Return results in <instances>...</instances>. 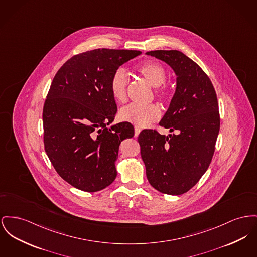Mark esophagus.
Masks as SVG:
<instances>
[{
	"instance_id": "1",
	"label": "esophagus",
	"mask_w": 257,
	"mask_h": 257,
	"mask_svg": "<svg viewBox=\"0 0 257 257\" xmlns=\"http://www.w3.org/2000/svg\"><path fill=\"white\" fill-rule=\"evenodd\" d=\"M141 128L140 127H138V126H135V137L138 136L139 134H140V132H141Z\"/></svg>"
}]
</instances>
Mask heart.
Here are the masks:
<instances>
[{
	"label": "heart",
	"instance_id": "1",
	"mask_svg": "<svg viewBox=\"0 0 257 257\" xmlns=\"http://www.w3.org/2000/svg\"><path fill=\"white\" fill-rule=\"evenodd\" d=\"M137 72L143 76L152 87L154 97L160 101H166L169 91L164 84L167 79L165 68L158 62L148 61L137 67ZM128 77L124 69L118 68L109 79V90L112 98L119 103H124L127 99ZM121 120L132 123L138 127H147L160 117V109L156 105L140 106L130 104L123 106L119 111Z\"/></svg>",
	"mask_w": 257,
	"mask_h": 257
}]
</instances>
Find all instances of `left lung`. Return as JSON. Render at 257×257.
Listing matches in <instances>:
<instances>
[{"label":"left lung","mask_w":257,"mask_h":257,"mask_svg":"<svg viewBox=\"0 0 257 257\" xmlns=\"http://www.w3.org/2000/svg\"><path fill=\"white\" fill-rule=\"evenodd\" d=\"M166 62L177 75V88L159 125L169 136L143 130L138 137L147 178L161 193L191 189L211 164L220 127L216 93L210 77L179 50L147 52Z\"/></svg>","instance_id":"obj_1"}]
</instances>
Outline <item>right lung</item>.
Returning a JSON list of instances; mask_svg holds the SVG:
<instances>
[{
	"instance_id": "obj_1",
	"label": "right lung",
	"mask_w": 257,
	"mask_h": 257,
	"mask_svg": "<svg viewBox=\"0 0 257 257\" xmlns=\"http://www.w3.org/2000/svg\"><path fill=\"white\" fill-rule=\"evenodd\" d=\"M141 53L106 48L82 52L63 64L51 82L43 109L45 150L61 178L79 190H102L116 178L119 145L134 136V127L121 122L106 128L117 111L109 79Z\"/></svg>"
}]
</instances>
